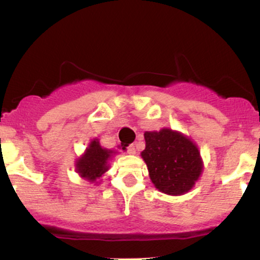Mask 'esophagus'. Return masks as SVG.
<instances>
[{
	"mask_svg": "<svg viewBox=\"0 0 260 260\" xmlns=\"http://www.w3.org/2000/svg\"><path fill=\"white\" fill-rule=\"evenodd\" d=\"M127 153L131 154V155H133V154H136V147H135V144H131L129 147L127 148Z\"/></svg>",
	"mask_w": 260,
	"mask_h": 260,
	"instance_id": "esophagus-1",
	"label": "esophagus"
}]
</instances>
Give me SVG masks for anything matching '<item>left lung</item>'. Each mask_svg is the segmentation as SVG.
I'll list each match as a JSON object with an SVG mask.
<instances>
[{"instance_id": "obj_1", "label": "left lung", "mask_w": 260, "mask_h": 260, "mask_svg": "<svg viewBox=\"0 0 260 260\" xmlns=\"http://www.w3.org/2000/svg\"><path fill=\"white\" fill-rule=\"evenodd\" d=\"M145 149L141 153L153 185L160 192L180 196L195 186L204 170L198 145L172 128L144 133Z\"/></svg>"}]
</instances>
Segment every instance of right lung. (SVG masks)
Returning a JSON list of instances; mask_svg holds the SVG:
<instances>
[{
    "label": "right lung",
    "instance_id": "1",
    "mask_svg": "<svg viewBox=\"0 0 260 260\" xmlns=\"http://www.w3.org/2000/svg\"><path fill=\"white\" fill-rule=\"evenodd\" d=\"M115 154H117L116 150L102 147L98 138L91 139L85 152L76 159V173L84 180L98 185L102 181L104 174L110 169V161Z\"/></svg>",
    "mask_w": 260,
    "mask_h": 260
}]
</instances>
